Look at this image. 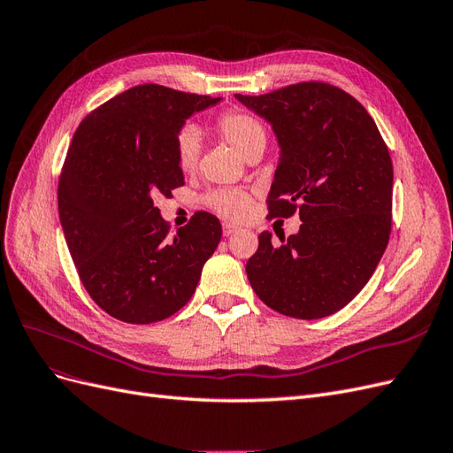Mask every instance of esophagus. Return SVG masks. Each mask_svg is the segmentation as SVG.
Masks as SVG:
<instances>
[{"instance_id": "1", "label": "esophagus", "mask_w": 453, "mask_h": 453, "mask_svg": "<svg viewBox=\"0 0 453 453\" xmlns=\"http://www.w3.org/2000/svg\"><path fill=\"white\" fill-rule=\"evenodd\" d=\"M240 228L236 226V225H230V223H225L223 225V232H225V236H232L234 234V232H238Z\"/></svg>"}]
</instances>
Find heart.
<instances>
[{"label": "heart", "instance_id": "b5f03b06", "mask_svg": "<svg viewBox=\"0 0 453 453\" xmlns=\"http://www.w3.org/2000/svg\"><path fill=\"white\" fill-rule=\"evenodd\" d=\"M213 130L219 134V138H223L240 150L245 158L263 153L268 138L263 120L250 111H243V109H228V111L219 115L213 122ZM173 157L177 168L181 172L188 173L196 170L200 140L193 128H183L177 134ZM203 202L221 217L230 219V221H240V219L248 217L253 208V193L248 188H217L205 196Z\"/></svg>", "mask_w": 453, "mask_h": 453}]
</instances>
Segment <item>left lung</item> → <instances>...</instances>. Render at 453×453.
<instances>
[{
    "instance_id": "8db88e82",
    "label": "left lung",
    "mask_w": 453,
    "mask_h": 453,
    "mask_svg": "<svg viewBox=\"0 0 453 453\" xmlns=\"http://www.w3.org/2000/svg\"><path fill=\"white\" fill-rule=\"evenodd\" d=\"M236 98L268 119L281 147L268 219L300 215L281 243L268 232L245 265L263 303L296 319L344 308L372 276L393 221V164L374 119L351 94L304 81Z\"/></svg>"
}]
</instances>
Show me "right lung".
<instances>
[{
	"instance_id": "obj_1",
	"label": "right lung",
	"mask_w": 453,
	"mask_h": 453,
	"mask_svg": "<svg viewBox=\"0 0 453 453\" xmlns=\"http://www.w3.org/2000/svg\"><path fill=\"white\" fill-rule=\"evenodd\" d=\"M221 98L138 85L81 120L58 180V213L81 283L111 318L147 325L181 310L221 242L196 211L172 234L153 203L183 187L173 157L185 119Z\"/></svg>"
}]
</instances>
